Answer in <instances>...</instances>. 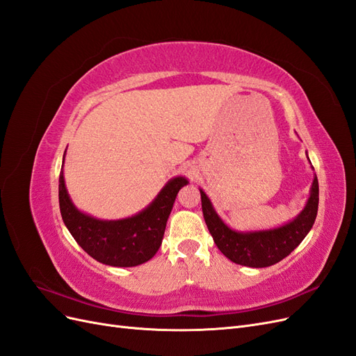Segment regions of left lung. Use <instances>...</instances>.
I'll list each match as a JSON object with an SVG mask.
<instances>
[{
    "label": "left lung",
    "instance_id": "left-lung-1",
    "mask_svg": "<svg viewBox=\"0 0 356 356\" xmlns=\"http://www.w3.org/2000/svg\"><path fill=\"white\" fill-rule=\"evenodd\" d=\"M200 197L204 222H207L208 230L218 250L236 264L258 268L273 266L284 260L306 238L316 220L319 186L315 175L306 207L293 221L281 225V227L257 232H238L230 229L220 218L207 193L202 188Z\"/></svg>",
    "mask_w": 356,
    "mask_h": 356
}]
</instances>
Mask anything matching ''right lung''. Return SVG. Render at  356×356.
<instances>
[{
  "mask_svg": "<svg viewBox=\"0 0 356 356\" xmlns=\"http://www.w3.org/2000/svg\"><path fill=\"white\" fill-rule=\"evenodd\" d=\"M187 184L186 177L172 178L141 212L122 220H99L81 212L72 203L62 163L59 175L60 215L75 242L96 261L114 267H135L148 261L159 251L178 191Z\"/></svg>",
  "mask_w": 356,
  "mask_h": 356,
  "instance_id": "obj_1",
  "label": "right lung"
}]
</instances>
